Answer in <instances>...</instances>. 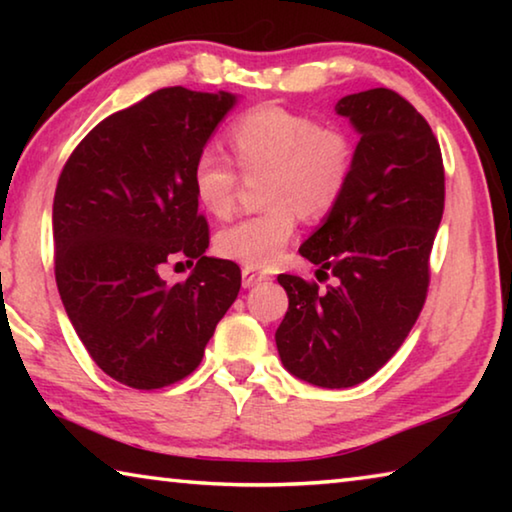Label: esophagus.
Returning a JSON list of instances; mask_svg holds the SVG:
<instances>
[{"label":"esophagus","instance_id":"obj_1","mask_svg":"<svg viewBox=\"0 0 512 512\" xmlns=\"http://www.w3.org/2000/svg\"><path fill=\"white\" fill-rule=\"evenodd\" d=\"M266 280H268V275H266V273H262V271H255V268H250V266H246L244 271H241V284H244V289L255 287V284H259V282H266Z\"/></svg>","mask_w":512,"mask_h":512}]
</instances>
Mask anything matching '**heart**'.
I'll list each match as a JSON object with an SVG mask.
<instances>
[{
  "label": "heart",
  "instance_id": "obj_1",
  "mask_svg": "<svg viewBox=\"0 0 512 512\" xmlns=\"http://www.w3.org/2000/svg\"><path fill=\"white\" fill-rule=\"evenodd\" d=\"M228 144L246 176L266 171L268 207L225 228L216 248L239 264L268 268L296 235L300 212L318 219L341 201L354 171V142L339 126L264 103L232 121ZM192 189L205 212L225 219L235 212L239 173L223 155L205 149L194 160Z\"/></svg>",
  "mask_w": 512,
  "mask_h": 512
}]
</instances>
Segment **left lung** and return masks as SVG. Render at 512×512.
<instances>
[{"mask_svg":"<svg viewBox=\"0 0 512 512\" xmlns=\"http://www.w3.org/2000/svg\"><path fill=\"white\" fill-rule=\"evenodd\" d=\"M336 112L361 140L345 194L300 246L318 264L320 289L277 275L289 309L275 332L291 375L323 388H350L400 350L429 291V255L445 210V167L436 135L400 94H348Z\"/></svg>","mask_w":512,"mask_h":512,"instance_id":"8db88e82","label":"left lung"}]
</instances>
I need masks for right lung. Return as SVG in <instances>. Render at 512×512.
Segmentation results:
<instances>
[{
  "label": "right lung",
  "mask_w": 512,
  "mask_h": 512,
  "mask_svg": "<svg viewBox=\"0 0 512 512\" xmlns=\"http://www.w3.org/2000/svg\"><path fill=\"white\" fill-rule=\"evenodd\" d=\"M232 106L230 92L162 88L94 126L60 171V300L92 361L137 391L192 375L241 289L235 262L205 255L192 189L196 155ZM176 256L197 266L167 285L159 268Z\"/></svg>",
  "instance_id": "add662e5"
}]
</instances>
